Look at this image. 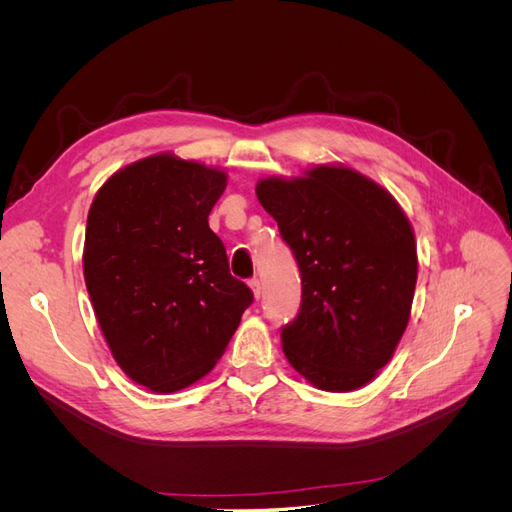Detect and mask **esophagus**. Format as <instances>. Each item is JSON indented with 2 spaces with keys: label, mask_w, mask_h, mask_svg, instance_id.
Here are the masks:
<instances>
[{
  "label": "esophagus",
  "mask_w": 512,
  "mask_h": 512,
  "mask_svg": "<svg viewBox=\"0 0 512 512\" xmlns=\"http://www.w3.org/2000/svg\"><path fill=\"white\" fill-rule=\"evenodd\" d=\"M250 290H252V294H254V299L258 301V299H260V294H262V286H260V282H258V280H252V282H250Z\"/></svg>",
  "instance_id": "1"
}]
</instances>
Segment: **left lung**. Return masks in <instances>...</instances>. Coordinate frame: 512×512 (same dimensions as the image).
Listing matches in <instances>:
<instances>
[{
    "label": "left lung",
    "mask_w": 512,
    "mask_h": 512,
    "mask_svg": "<svg viewBox=\"0 0 512 512\" xmlns=\"http://www.w3.org/2000/svg\"><path fill=\"white\" fill-rule=\"evenodd\" d=\"M256 196L301 269L299 316L282 331L288 363L320 391L363 389L410 320L418 256L408 215L346 164L265 177Z\"/></svg>",
    "instance_id": "left-lung-1"
}]
</instances>
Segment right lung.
<instances>
[{
    "mask_svg": "<svg viewBox=\"0 0 512 512\" xmlns=\"http://www.w3.org/2000/svg\"><path fill=\"white\" fill-rule=\"evenodd\" d=\"M226 183L224 168L166 151L119 168L89 207V299L113 359L147 391L205 378L254 299L207 222Z\"/></svg>",
    "mask_w": 512,
    "mask_h": 512,
    "instance_id": "right-lung-1",
    "label": "right lung"
}]
</instances>
